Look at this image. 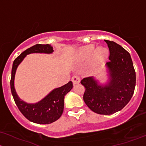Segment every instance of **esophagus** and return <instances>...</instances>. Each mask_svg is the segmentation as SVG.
Segmentation results:
<instances>
[{
	"instance_id": "34e87169",
	"label": "esophagus",
	"mask_w": 146,
	"mask_h": 146,
	"mask_svg": "<svg viewBox=\"0 0 146 146\" xmlns=\"http://www.w3.org/2000/svg\"><path fill=\"white\" fill-rule=\"evenodd\" d=\"M72 81L74 85L80 83V79H79V76H74L72 78Z\"/></svg>"
}]
</instances>
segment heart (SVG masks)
<instances>
[{
  "label": "heart",
  "mask_w": 146,
  "mask_h": 146,
  "mask_svg": "<svg viewBox=\"0 0 146 146\" xmlns=\"http://www.w3.org/2000/svg\"><path fill=\"white\" fill-rule=\"evenodd\" d=\"M109 55V51L106 48L100 46L96 48L93 43L88 44L80 48L76 52V57L81 60H86L91 56L92 63L94 65L105 62Z\"/></svg>",
  "instance_id": "obj_1"
}]
</instances>
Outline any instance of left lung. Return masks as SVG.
<instances>
[{"label":"left lung","mask_w":146,"mask_h":146,"mask_svg":"<svg viewBox=\"0 0 146 146\" xmlns=\"http://www.w3.org/2000/svg\"><path fill=\"white\" fill-rule=\"evenodd\" d=\"M110 50L106 63L108 81L100 84L94 76L84 78V100L86 106L100 115H112L126 106L136 86V72L130 54L114 41L105 40Z\"/></svg>","instance_id":"8db88e82"}]
</instances>
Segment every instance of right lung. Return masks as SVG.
Listing matches in <instances>:
<instances>
[{"label":"right lung","instance_id":"obj_1","mask_svg":"<svg viewBox=\"0 0 146 146\" xmlns=\"http://www.w3.org/2000/svg\"><path fill=\"white\" fill-rule=\"evenodd\" d=\"M53 48L50 44H36L27 49L14 60L12 67L10 88L15 102L22 115L29 121L40 124H50L61 117L64 109V96L70 92L73 87L70 81L62 86L51 91L46 97L36 103H28L24 101L16 93L15 88V76L16 70L27 55L31 53L51 54Z\"/></svg>","mask_w":146,"mask_h":146}]
</instances>
